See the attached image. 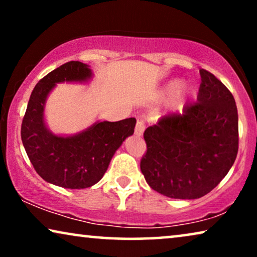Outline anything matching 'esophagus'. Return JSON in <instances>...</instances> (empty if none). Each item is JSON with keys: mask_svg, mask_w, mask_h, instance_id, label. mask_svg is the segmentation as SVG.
Masks as SVG:
<instances>
[{"mask_svg": "<svg viewBox=\"0 0 257 257\" xmlns=\"http://www.w3.org/2000/svg\"><path fill=\"white\" fill-rule=\"evenodd\" d=\"M144 130H145V124H144V121H142V120L137 121V125H136V128H135L136 135L140 137L144 133Z\"/></svg>", "mask_w": 257, "mask_h": 257, "instance_id": "34e87169", "label": "esophagus"}]
</instances>
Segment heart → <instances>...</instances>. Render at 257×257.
Returning <instances> with one entry per match:
<instances>
[{
	"label": "heart",
	"instance_id": "1",
	"mask_svg": "<svg viewBox=\"0 0 257 257\" xmlns=\"http://www.w3.org/2000/svg\"><path fill=\"white\" fill-rule=\"evenodd\" d=\"M179 92V97H178V104L181 105L184 103L185 99V94L188 92L187 86L184 85V82L181 79H173L171 82H168L166 85H165L163 93L164 96L166 97H172L174 94H177Z\"/></svg>",
	"mask_w": 257,
	"mask_h": 257
}]
</instances>
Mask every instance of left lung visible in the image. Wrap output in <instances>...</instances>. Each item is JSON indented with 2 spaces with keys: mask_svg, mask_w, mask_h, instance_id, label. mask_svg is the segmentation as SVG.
Returning <instances> with one entry per match:
<instances>
[{
  "mask_svg": "<svg viewBox=\"0 0 257 257\" xmlns=\"http://www.w3.org/2000/svg\"><path fill=\"white\" fill-rule=\"evenodd\" d=\"M196 103L164 115L144 132L140 170L150 187L172 199H199L226 177L238 151L233 94L205 69Z\"/></svg>",
  "mask_w": 257,
  "mask_h": 257,
  "instance_id": "left-lung-1",
  "label": "left lung"
}]
</instances>
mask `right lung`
<instances>
[{
	"label": "right lung",
	"mask_w": 257,
	"mask_h": 257,
	"mask_svg": "<svg viewBox=\"0 0 257 257\" xmlns=\"http://www.w3.org/2000/svg\"><path fill=\"white\" fill-rule=\"evenodd\" d=\"M89 65L71 61L49 72L34 87L21 126V138L35 171L59 187L80 189L97 184L122 142L135 132L136 118L97 121L71 137L55 136L45 126L43 111L56 83L85 82Z\"/></svg>",
	"instance_id": "right-lung-1"
}]
</instances>
